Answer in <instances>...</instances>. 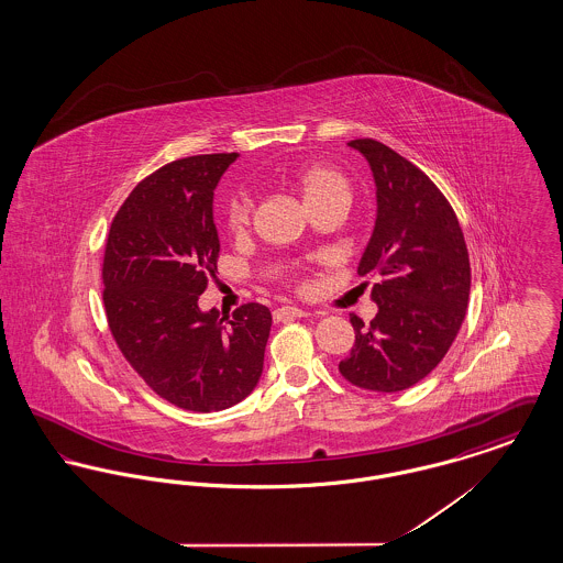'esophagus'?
Masks as SVG:
<instances>
[{
    "instance_id": "1",
    "label": "esophagus",
    "mask_w": 563,
    "mask_h": 563,
    "mask_svg": "<svg viewBox=\"0 0 563 563\" xmlns=\"http://www.w3.org/2000/svg\"><path fill=\"white\" fill-rule=\"evenodd\" d=\"M297 317H308V312L301 310V308H295V306H283V308L274 310L276 321H289V319H297Z\"/></svg>"
}]
</instances>
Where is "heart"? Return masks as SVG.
Wrapping results in <instances>:
<instances>
[{
    "instance_id": "heart-1",
    "label": "heart",
    "mask_w": 563,
    "mask_h": 563,
    "mask_svg": "<svg viewBox=\"0 0 563 563\" xmlns=\"http://www.w3.org/2000/svg\"><path fill=\"white\" fill-rule=\"evenodd\" d=\"M289 184L299 191L308 211H314L319 207L333 205V202L350 205L349 181L342 173H338L331 166H324V164L301 166L289 175ZM251 214H253V198L249 191H236L228 198L225 223L230 232L242 234L251 223Z\"/></svg>"
}]
</instances>
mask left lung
<instances>
[{"mask_svg": "<svg viewBox=\"0 0 563 563\" xmlns=\"http://www.w3.org/2000/svg\"><path fill=\"white\" fill-rule=\"evenodd\" d=\"M374 173L375 225L358 274H377L369 324L350 317L354 346L340 363L350 384L399 393L441 363L464 321L471 264L464 234L445 196L395 150L374 139L349 143Z\"/></svg>", "mask_w": 563, "mask_h": 563, "instance_id": "1", "label": "left lung"}]
</instances>
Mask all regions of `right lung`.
<instances>
[{"mask_svg": "<svg viewBox=\"0 0 563 563\" xmlns=\"http://www.w3.org/2000/svg\"><path fill=\"white\" fill-rule=\"evenodd\" d=\"M236 158L191 156L143 179L111 221L103 260L118 349L162 399L202 413L255 390L272 327L262 303L228 317L198 306L219 257L213 191Z\"/></svg>", "mask_w": 563, "mask_h": 563, "instance_id": "add662e5", "label": "right lung"}]
</instances>
